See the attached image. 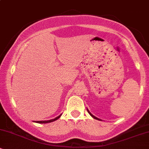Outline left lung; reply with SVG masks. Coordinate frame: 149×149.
Returning <instances> with one entry per match:
<instances>
[{
    "label": "left lung",
    "instance_id": "left-lung-1",
    "mask_svg": "<svg viewBox=\"0 0 149 149\" xmlns=\"http://www.w3.org/2000/svg\"><path fill=\"white\" fill-rule=\"evenodd\" d=\"M88 112L89 113H90V116H92V117H93V118H95V119H96V120H100V118H98L95 117V116H94L93 115H92V114L91 113H90V111H88Z\"/></svg>",
    "mask_w": 149,
    "mask_h": 149
}]
</instances>
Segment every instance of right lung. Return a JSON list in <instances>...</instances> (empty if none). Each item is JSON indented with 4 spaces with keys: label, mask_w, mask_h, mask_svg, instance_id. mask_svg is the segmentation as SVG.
<instances>
[{
    "label": "right lung",
    "mask_w": 149,
    "mask_h": 149,
    "mask_svg": "<svg viewBox=\"0 0 149 149\" xmlns=\"http://www.w3.org/2000/svg\"><path fill=\"white\" fill-rule=\"evenodd\" d=\"M60 116H59L58 117L55 118L54 119H52V120H44V121H35L36 123H51V122H53V121L56 120H57L58 118H60Z\"/></svg>",
    "instance_id": "1"
}]
</instances>
